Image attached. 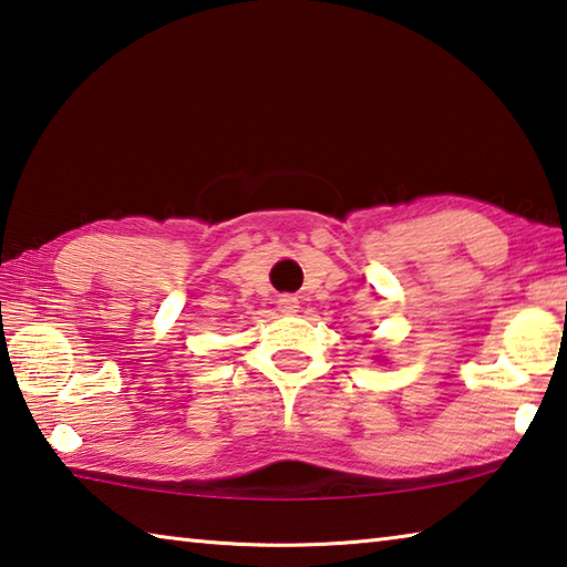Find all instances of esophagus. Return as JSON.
Wrapping results in <instances>:
<instances>
[{"label":"esophagus","mask_w":567,"mask_h":567,"mask_svg":"<svg viewBox=\"0 0 567 567\" xmlns=\"http://www.w3.org/2000/svg\"><path fill=\"white\" fill-rule=\"evenodd\" d=\"M279 308H281L284 313H296L298 311V301H296L293 296H284L281 301H279Z\"/></svg>","instance_id":"1"}]
</instances>
